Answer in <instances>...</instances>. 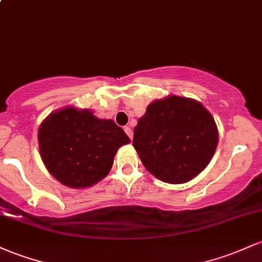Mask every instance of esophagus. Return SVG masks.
<instances>
[{
  "mask_svg": "<svg viewBox=\"0 0 262 262\" xmlns=\"http://www.w3.org/2000/svg\"><path fill=\"white\" fill-rule=\"evenodd\" d=\"M124 132L126 133V136L130 138L132 140V138H133V130H132L130 126H124Z\"/></svg>",
  "mask_w": 262,
  "mask_h": 262,
  "instance_id": "1",
  "label": "esophagus"
}]
</instances>
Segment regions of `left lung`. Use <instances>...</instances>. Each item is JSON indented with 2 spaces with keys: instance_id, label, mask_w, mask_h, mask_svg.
Masks as SVG:
<instances>
[{
  "instance_id": "left-lung-1",
  "label": "left lung",
  "mask_w": 262,
  "mask_h": 262,
  "mask_svg": "<svg viewBox=\"0 0 262 262\" xmlns=\"http://www.w3.org/2000/svg\"><path fill=\"white\" fill-rule=\"evenodd\" d=\"M217 140L214 118L201 103L169 96L148 105L134 128L133 146L149 173L183 184L206 168Z\"/></svg>"
}]
</instances>
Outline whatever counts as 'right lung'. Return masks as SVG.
Here are the masks:
<instances>
[{"instance_id": "obj_1", "label": "right lung", "mask_w": 262, "mask_h": 262, "mask_svg": "<svg viewBox=\"0 0 262 262\" xmlns=\"http://www.w3.org/2000/svg\"><path fill=\"white\" fill-rule=\"evenodd\" d=\"M130 142L112 119L89 109L53 112L38 129L39 153L48 171L63 185L87 188L109 173L118 149Z\"/></svg>"}]
</instances>
